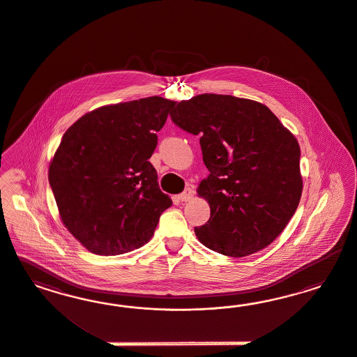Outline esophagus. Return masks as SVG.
I'll return each mask as SVG.
<instances>
[{"label":"esophagus","mask_w":357,"mask_h":357,"mask_svg":"<svg viewBox=\"0 0 357 357\" xmlns=\"http://www.w3.org/2000/svg\"><path fill=\"white\" fill-rule=\"evenodd\" d=\"M191 197H192V190L191 188H185L182 194L178 195V199L181 202H188Z\"/></svg>","instance_id":"obj_1"}]
</instances>
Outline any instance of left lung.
<instances>
[{
  "mask_svg": "<svg viewBox=\"0 0 357 357\" xmlns=\"http://www.w3.org/2000/svg\"><path fill=\"white\" fill-rule=\"evenodd\" d=\"M200 136L209 175L197 195L211 206L197 239L231 258L267 248L292 218L303 194L298 141L259 102L221 94L182 100L170 112Z\"/></svg>",
  "mask_w": 357,
  "mask_h": 357,
  "instance_id": "1",
  "label": "left lung"
}]
</instances>
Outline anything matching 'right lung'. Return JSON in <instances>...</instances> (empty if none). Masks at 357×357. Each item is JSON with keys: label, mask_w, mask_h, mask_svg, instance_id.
<instances>
[{"label": "right lung", "mask_w": 357, "mask_h": 357, "mask_svg": "<svg viewBox=\"0 0 357 357\" xmlns=\"http://www.w3.org/2000/svg\"><path fill=\"white\" fill-rule=\"evenodd\" d=\"M174 105L157 96L108 105L65 132L48 179L63 224L89 251L139 249L173 204L148 160Z\"/></svg>", "instance_id": "add662e5"}]
</instances>
